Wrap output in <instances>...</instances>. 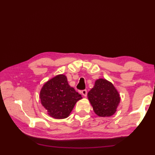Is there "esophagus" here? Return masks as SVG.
<instances>
[{
  "label": "esophagus",
  "instance_id": "obj_1",
  "mask_svg": "<svg viewBox=\"0 0 155 155\" xmlns=\"http://www.w3.org/2000/svg\"><path fill=\"white\" fill-rule=\"evenodd\" d=\"M81 93H82L83 96L85 97L86 96H87V91L86 90H82V91H81Z\"/></svg>",
  "mask_w": 155,
  "mask_h": 155
}]
</instances>
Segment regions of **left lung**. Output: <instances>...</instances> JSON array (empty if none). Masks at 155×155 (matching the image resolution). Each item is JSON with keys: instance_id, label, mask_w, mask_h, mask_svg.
<instances>
[{"instance_id": "left-lung-1", "label": "left lung", "mask_w": 155, "mask_h": 155, "mask_svg": "<svg viewBox=\"0 0 155 155\" xmlns=\"http://www.w3.org/2000/svg\"><path fill=\"white\" fill-rule=\"evenodd\" d=\"M87 98L94 113L99 117L111 116L116 112L120 102V94L114 85L104 78L95 81Z\"/></svg>"}]
</instances>
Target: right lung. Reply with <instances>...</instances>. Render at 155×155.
<instances>
[{
	"mask_svg": "<svg viewBox=\"0 0 155 155\" xmlns=\"http://www.w3.org/2000/svg\"><path fill=\"white\" fill-rule=\"evenodd\" d=\"M41 103L50 116L55 119H64L69 116L81 94L70 87L67 77L59 74L44 84L40 93Z\"/></svg>",
	"mask_w": 155,
	"mask_h": 155,
	"instance_id": "add662e5",
	"label": "right lung"
}]
</instances>
